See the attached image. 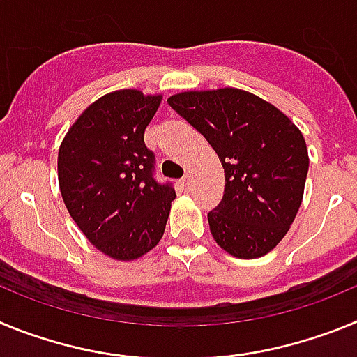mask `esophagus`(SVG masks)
Wrapping results in <instances>:
<instances>
[{"label":"esophagus","instance_id":"obj_1","mask_svg":"<svg viewBox=\"0 0 357 357\" xmlns=\"http://www.w3.org/2000/svg\"><path fill=\"white\" fill-rule=\"evenodd\" d=\"M181 182H182V188L189 189V185H191V175H189V173H185L184 178H182Z\"/></svg>","mask_w":357,"mask_h":357}]
</instances>
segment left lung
I'll return each mask as SVG.
<instances>
[{"instance_id":"obj_1","label":"left lung","mask_w":357,"mask_h":357,"mask_svg":"<svg viewBox=\"0 0 357 357\" xmlns=\"http://www.w3.org/2000/svg\"><path fill=\"white\" fill-rule=\"evenodd\" d=\"M168 103L209 141L225 169V193L207 214L214 241L239 259L273 250L304 197L302 132L272 103L234 87L178 93Z\"/></svg>"}]
</instances>
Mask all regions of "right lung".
Instances as JSON below:
<instances>
[{"mask_svg": "<svg viewBox=\"0 0 357 357\" xmlns=\"http://www.w3.org/2000/svg\"><path fill=\"white\" fill-rule=\"evenodd\" d=\"M162 94L109 93L73 123L59 150V185L69 214L94 247L134 261L160 241L175 189L153 178L144 144Z\"/></svg>", "mask_w": 357, "mask_h": 357, "instance_id": "add662e5", "label": "right lung"}]
</instances>
